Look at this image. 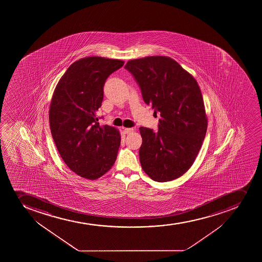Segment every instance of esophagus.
Returning a JSON list of instances; mask_svg holds the SVG:
<instances>
[{
  "instance_id": "34e87169",
  "label": "esophagus",
  "mask_w": 262,
  "mask_h": 262,
  "mask_svg": "<svg viewBox=\"0 0 262 262\" xmlns=\"http://www.w3.org/2000/svg\"><path fill=\"white\" fill-rule=\"evenodd\" d=\"M134 128H124V133L125 134H128V133H133L134 132Z\"/></svg>"
}]
</instances>
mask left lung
Returning <instances> with one entry per match:
<instances>
[{
	"label": "left lung",
	"mask_w": 262,
	"mask_h": 262,
	"mask_svg": "<svg viewBox=\"0 0 262 262\" xmlns=\"http://www.w3.org/2000/svg\"><path fill=\"white\" fill-rule=\"evenodd\" d=\"M125 69L140 86L143 101L160 114L157 132L140 127L141 166L150 179L168 182L194 162L207 133L202 91L194 77L168 56L130 60Z\"/></svg>",
	"instance_id": "8db88e82"
}]
</instances>
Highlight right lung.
Returning a JSON list of instances; mask_svg holds the SVG:
<instances>
[{
  "label": "right lung",
  "instance_id": "obj_1",
  "mask_svg": "<svg viewBox=\"0 0 262 262\" xmlns=\"http://www.w3.org/2000/svg\"><path fill=\"white\" fill-rule=\"evenodd\" d=\"M124 61L100 56L73 62L55 87L50 124L59 154L69 168L83 179L101 178L114 166L120 146L119 129L100 125L96 112L103 86Z\"/></svg>",
  "mask_w": 262,
  "mask_h": 262
}]
</instances>
